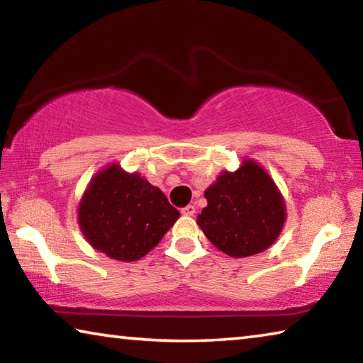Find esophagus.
Listing matches in <instances>:
<instances>
[{
    "mask_svg": "<svg viewBox=\"0 0 363 363\" xmlns=\"http://www.w3.org/2000/svg\"><path fill=\"white\" fill-rule=\"evenodd\" d=\"M181 213L184 214V216H194V214H195V206L194 205H187L186 208H182Z\"/></svg>",
    "mask_w": 363,
    "mask_h": 363,
    "instance_id": "obj_1",
    "label": "esophagus"
}]
</instances>
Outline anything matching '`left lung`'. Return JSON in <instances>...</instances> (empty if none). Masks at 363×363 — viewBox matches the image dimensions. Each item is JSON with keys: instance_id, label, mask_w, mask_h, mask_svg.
Here are the masks:
<instances>
[{"instance_id": "left-lung-1", "label": "left lung", "mask_w": 363, "mask_h": 363, "mask_svg": "<svg viewBox=\"0 0 363 363\" xmlns=\"http://www.w3.org/2000/svg\"><path fill=\"white\" fill-rule=\"evenodd\" d=\"M208 205L196 224L214 247L232 257L262 253L277 240L286 219L284 195L255 160L223 171L205 190Z\"/></svg>"}]
</instances>
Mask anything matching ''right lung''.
Masks as SVG:
<instances>
[{
  "instance_id": "add662e5",
  "label": "right lung",
  "mask_w": 363,
  "mask_h": 363,
  "mask_svg": "<svg viewBox=\"0 0 363 363\" xmlns=\"http://www.w3.org/2000/svg\"><path fill=\"white\" fill-rule=\"evenodd\" d=\"M179 216L162 190L118 163L93 176L78 205V225L88 243L121 262L144 257Z\"/></svg>"
}]
</instances>
